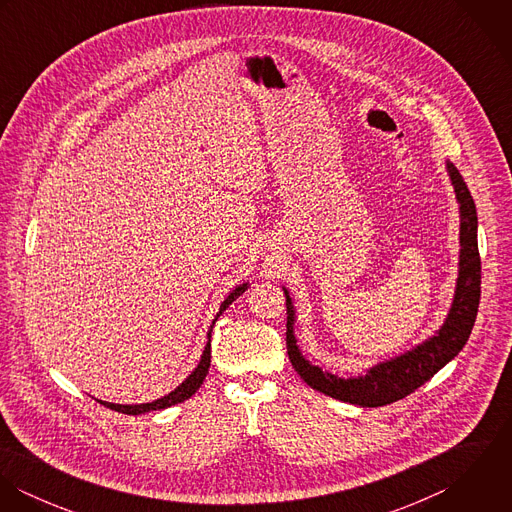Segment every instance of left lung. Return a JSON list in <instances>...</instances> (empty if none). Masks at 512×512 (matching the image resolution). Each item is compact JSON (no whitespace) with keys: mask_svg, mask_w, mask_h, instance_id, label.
Here are the masks:
<instances>
[{"mask_svg":"<svg viewBox=\"0 0 512 512\" xmlns=\"http://www.w3.org/2000/svg\"><path fill=\"white\" fill-rule=\"evenodd\" d=\"M447 173L459 203V274L453 303L443 325L426 339L422 345L406 351L400 357L390 361L378 363L368 368L365 374L355 378H341L319 366L311 365L299 351L295 335H293V309L292 297L288 290L286 293V307H288V331H286V345L288 355L297 374L313 388L331 396L341 402L357 404L363 408H378L392 404L396 400L406 398L424 382H428L439 368L447 365L451 359L459 355L465 347L471 329L475 325L479 297H481V258L477 246V209L475 201L451 161H445Z\"/></svg>","mask_w":512,"mask_h":512,"instance_id":"1","label":"left lung"}]
</instances>
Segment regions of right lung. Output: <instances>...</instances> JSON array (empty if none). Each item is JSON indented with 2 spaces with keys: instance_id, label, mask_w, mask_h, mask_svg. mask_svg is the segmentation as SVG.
<instances>
[{
  "instance_id": "obj_1",
  "label": "right lung",
  "mask_w": 512,
  "mask_h": 512,
  "mask_svg": "<svg viewBox=\"0 0 512 512\" xmlns=\"http://www.w3.org/2000/svg\"><path fill=\"white\" fill-rule=\"evenodd\" d=\"M246 290H248V284H240V286H236L232 292L228 293L226 299L220 303L219 313H217V317L213 319V325H211V329H209V333H207L209 341H207V345H205V351H203V355H201L199 365H197V368H195L173 392H169L167 396L157 398V400H153V402H147V404H112V402H102V400H98V402L104 404V406L110 408V410H116V412H122V414H128V416H140V414H146V412H151V410H163V408L175 406V404L185 402L187 398H191V396L201 388V384H203V380H205V376H207V372H209V366H211V331H213V327H215V321L219 319L220 313L226 311V307H228L238 295H242V293L246 292Z\"/></svg>"
}]
</instances>
